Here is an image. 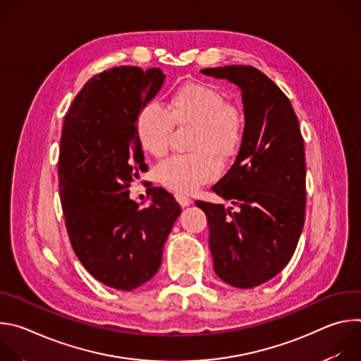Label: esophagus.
Segmentation results:
<instances>
[{"instance_id":"1","label":"esophagus","mask_w":361,"mask_h":361,"mask_svg":"<svg viewBox=\"0 0 361 361\" xmlns=\"http://www.w3.org/2000/svg\"><path fill=\"white\" fill-rule=\"evenodd\" d=\"M176 198H177V201L180 202L181 207H188V205L192 202L191 198H190L188 195L183 194V192H177V194H176Z\"/></svg>"}]
</instances>
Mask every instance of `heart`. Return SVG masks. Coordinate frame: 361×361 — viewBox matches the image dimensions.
I'll return each mask as SVG.
<instances>
[{
	"instance_id": "b5f03b06",
	"label": "heart",
	"mask_w": 361,
	"mask_h": 361,
	"mask_svg": "<svg viewBox=\"0 0 361 361\" xmlns=\"http://www.w3.org/2000/svg\"><path fill=\"white\" fill-rule=\"evenodd\" d=\"M177 127L194 128L190 156H173L156 169L157 180L180 192H190L214 180L220 163L233 159L240 149L244 134L241 110L226 101L216 88L185 82L171 95L169 110L157 102H147L137 116L135 133L144 151L154 157L167 152ZM218 158L216 159L215 157Z\"/></svg>"
}]
</instances>
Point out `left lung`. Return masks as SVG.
<instances>
[{"mask_svg":"<svg viewBox=\"0 0 361 361\" xmlns=\"http://www.w3.org/2000/svg\"><path fill=\"white\" fill-rule=\"evenodd\" d=\"M241 91L244 134L237 159L213 191L231 201H195L207 216L214 271L227 284L252 288L277 276L300 240L305 210L304 141L286 94L260 70H201Z\"/></svg>","mask_w":361,"mask_h":361,"instance_id":"left-lung-1","label":"left lung"}]
</instances>
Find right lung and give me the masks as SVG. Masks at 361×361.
<instances>
[{
    "label": "right lung",
    "mask_w": 361,
    "mask_h": 361,
    "mask_svg": "<svg viewBox=\"0 0 361 361\" xmlns=\"http://www.w3.org/2000/svg\"><path fill=\"white\" fill-rule=\"evenodd\" d=\"M160 68L116 67L90 78L64 117L59 181L70 241L99 283L131 291L159 271L180 204L154 188L149 207L130 198L147 169L135 133L140 110L159 94Z\"/></svg>",
    "instance_id": "1"
}]
</instances>
